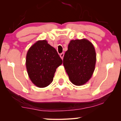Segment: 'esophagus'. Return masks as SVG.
Masks as SVG:
<instances>
[{"label": "esophagus", "mask_w": 121, "mask_h": 121, "mask_svg": "<svg viewBox=\"0 0 121 121\" xmlns=\"http://www.w3.org/2000/svg\"><path fill=\"white\" fill-rule=\"evenodd\" d=\"M64 56V53H61V54H60V57L61 58H62V59H63Z\"/></svg>", "instance_id": "34e87169"}]
</instances>
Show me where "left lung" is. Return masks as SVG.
<instances>
[{"instance_id":"obj_1","label":"left lung","mask_w":121,"mask_h":121,"mask_svg":"<svg viewBox=\"0 0 121 121\" xmlns=\"http://www.w3.org/2000/svg\"><path fill=\"white\" fill-rule=\"evenodd\" d=\"M96 54L94 46L86 39L71 40L63 58L64 69L74 85L81 86L91 78Z\"/></svg>"}]
</instances>
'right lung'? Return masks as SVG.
I'll return each instance as SVG.
<instances>
[{"label":"right lung","instance_id":"right-lung-1","mask_svg":"<svg viewBox=\"0 0 121 121\" xmlns=\"http://www.w3.org/2000/svg\"><path fill=\"white\" fill-rule=\"evenodd\" d=\"M62 63L56 49L45 39L36 42L26 54L28 75L32 83L41 88L53 82L56 69Z\"/></svg>","mask_w":121,"mask_h":121}]
</instances>
